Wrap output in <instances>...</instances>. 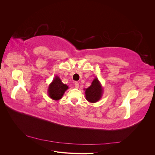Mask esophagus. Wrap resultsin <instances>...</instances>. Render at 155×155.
Returning <instances> with one entry per match:
<instances>
[{
    "label": "esophagus",
    "mask_w": 155,
    "mask_h": 155,
    "mask_svg": "<svg viewBox=\"0 0 155 155\" xmlns=\"http://www.w3.org/2000/svg\"><path fill=\"white\" fill-rule=\"evenodd\" d=\"M75 88H79V83H78V82L75 83Z\"/></svg>",
    "instance_id": "esophagus-1"
}]
</instances>
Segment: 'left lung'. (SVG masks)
<instances>
[{
  "instance_id": "1",
  "label": "left lung",
  "mask_w": 155,
  "mask_h": 155,
  "mask_svg": "<svg viewBox=\"0 0 155 155\" xmlns=\"http://www.w3.org/2000/svg\"><path fill=\"white\" fill-rule=\"evenodd\" d=\"M84 91L86 100L90 103H96L99 101L104 93V88L97 78L94 79L91 86L84 89Z\"/></svg>"
}]
</instances>
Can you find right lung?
I'll return each mask as SVG.
<instances>
[{
	"label": "right lung",
	"instance_id": "obj_1",
	"mask_svg": "<svg viewBox=\"0 0 155 155\" xmlns=\"http://www.w3.org/2000/svg\"><path fill=\"white\" fill-rule=\"evenodd\" d=\"M68 87L64 84L59 76H55L48 88V96L55 101L61 100Z\"/></svg>",
	"mask_w": 155,
	"mask_h": 155
}]
</instances>
